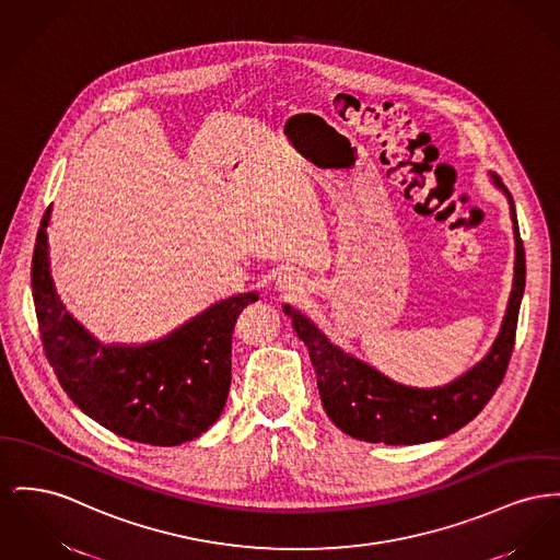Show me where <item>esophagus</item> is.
<instances>
[{"instance_id": "34e87169", "label": "esophagus", "mask_w": 560, "mask_h": 560, "mask_svg": "<svg viewBox=\"0 0 560 560\" xmlns=\"http://www.w3.org/2000/svg\"><path fill=\"white\" fill-rule=\"evenodd\" d=\"M298 288V279L294 275H290V272H283L279 279H277V290L279 292H292V290H296Z\"/></svg>"}]
</instances>
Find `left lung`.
<instances>
[{"mask_svg":"<svg viewBox=\"0 0 560 560\" xmlns=\"http://www.w3.org/2000/svg\"><path fill=\"white\" fill-rule=\"evenodd\" d=\"M493 177L494 184L508 195L501 179ZM508 200L516 236L514 290L508 313L489 355L451 385L435 389L397 385L368 363L342 353L304 315L292 306H283L308 349L324 410L336 428L355 440L374 444H423L465 428L489 404L514 351L518 311L525 294V247L512 195H508Z\"/></svg>","mask_w":560,"mask_h":560,"instance_id":"1","label":"left lung"}]
</instances>
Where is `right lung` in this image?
<instances>
[{
    "label": "right lung",
    "mask_w": 560,
    "mask_h": 560,
    "mask_svg": "<svg viewBox=\"0 0 560 560\" xmlns=\"http://www.w3.org/2000/svg\"><path fill=\"white\" fill-rule=\"evenodd\" d=\"M50 207L32 260L44 355L71 401L109 431L150 446H177L211 428L231 389L232 331L258 294H238L202 311L159 342L101 347L55 294L48 268Z\"/></svg>",
    "instance_id": "right-lung-1"
}]
</instances>
